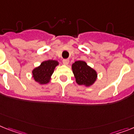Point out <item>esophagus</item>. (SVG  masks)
<instances>
[{"instance_id": "1", "label": "esophagus", "mask_w": 134, "mask_h": 134, "mask_svg": "<svg viewBox=\"0 0 134 134\" xmlns=\"http://www.w3.org/2000/svg\"><path fill=\"white\" fill-rule=\"evenodd\" d=\"M69 59H63V63L64 65H67L68 64H69Z\"/></svg>"}]
</instances>
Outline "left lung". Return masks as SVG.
<instances>
[{
  "label": "left lung",
  "mask_w": 134,
  "mask_h": 134,
  "mask_svg": "<svg viewBox=\"0 0 134 134\" xmlns=\"http://www.w3.org/2000/svg\"><path fill=\"white\" fill-rule=\"evenodd\" d=\"M71 68L77 84L89 86L96 81L97 77L96 71L89 67L86 62L76 61L72 64Z\"/></svg>",
  "instance_id": "1"
}]
</instances>
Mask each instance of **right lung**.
Listing matches in <instances>:
<instances>
[{
	"instance_id": "add662e5",
	"label": "right lung",
	"mask_w": 134,
	"mask_h": 134,
	"mask_svg": "<svg viewBox=\"0 0 134 134\" xmlns=\"http://www.w3.org/2000/svg\"><path fill=\"white\" fill-rule=\"evenodd\" d=\"M57 65H58V62L54 60L42 62L39 67H35L32 71L35 81L40 84H46L50 82L51 76Z\"/></svg>"
}]
</instances>
